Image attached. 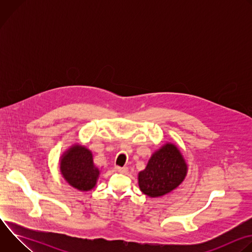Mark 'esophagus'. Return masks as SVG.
<instances>
[{
  "label": "esophagus",
  "mask_w": 252,
  "mask_h": 252,
  "mask_svg": "<svg viewBox=\"0 0 252 252\" xmlns=\"http://www.w3.org/2000/svg\"><path fill=\"white\" fill-rule=\"evenodd\" d=\"M116 169H117V171H118V172H120V173H126V172L128 171V168H127L126 166H125V167L116 166Z\"/></svg>",
  "instance_id": "obj_1"
}]
</instances>
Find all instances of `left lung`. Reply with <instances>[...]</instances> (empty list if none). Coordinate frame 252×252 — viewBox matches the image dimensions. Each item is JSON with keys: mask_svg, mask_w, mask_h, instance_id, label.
<instances>
[{"mask_svg": "<svg viewBox=\"0 0 252 252\" xmlns=\"http://www.w3.org/2000/svg\"><path fill=\"white\" fill-rule=\"evenodd\" d=\"M187 174L188 164L181 151L166 142L152 155L146 168L138 172V187L150 197L163 196L181 185Z\"/></svg>", "mask_w": 252, "mask_h": 252, "instance_id": "1", "label": "left lung"}]
</instances>
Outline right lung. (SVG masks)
<instances>
[{
  "label": "right lung",
  "instance_id": "1",
  "mask_svg": "<svg viewBox=\"0 0 252 252\" xmlns=\"http://www.w3.org/2000/svg\"><path fill=\"white\" fill-rule=\"evenodd\" d=\"M59 161L60 173L70 187L81 191L95 188L99 169L94 163L93 153L85 146L75 143L63 154Z\"/></svg>",
  "mask_w": 252,
  "mask_h": 252
}]
</instances>
